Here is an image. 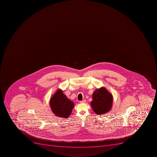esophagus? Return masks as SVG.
I'll use <instances>...</instances> for the list:
<instances>
[{
	"label": "esophagus",
	"instance_id": "1",
	"mask_svg": "<svg viewBox=\"0 0 157 157\" xmlns=\"http://www.w3.org/2000/svg\"><path fill=\"white\" fill-rule=\"evenodd\" d=\"M79 102H80V103H84L86 102V100L84 99V100H82V101H80Z\"/></svg>",
	"mask_w": 157,
	"mask_h": 157
}]
</instances>
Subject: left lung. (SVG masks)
<instances>
[{"instance_id": "obj_1", "label": "left lung", "mask_w": 157, "mask_h": 157, "mask_svg": "<svg viewBox=\"0 0 157 157\" xmlns=\"http://www.w3.org/2000/svg\"><path fill=\"white\" fill-rule=\"evenodd\" d=\"M113 96L105 87L95 90L92 94L90 104L94 112L101 115L109 112L112 107Z\"/></svg>"}]
</instances>
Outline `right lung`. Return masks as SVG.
Here are the masks:
<instances>
[{
  "mask_svg": "<svg viewBox=\"0 0 157 157\" xmlns=\"http://www.w3.org/2000/svg\"><path fill=\"white\" fill-rule=\"evenodd\" d=\"M60 89L57 90L51 98L50 105L56 116L67 118L71 113L75 104Z\"/></svg>",
  "mask_w": 157,
  "mask_h": 157,
  "instance_id": "add662e5",
  "label": "right lung"
}]
</instances>
